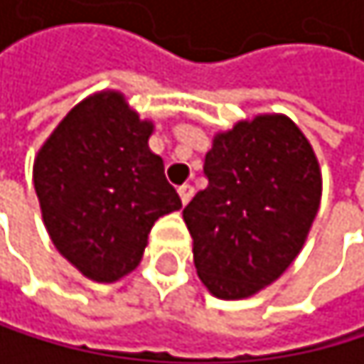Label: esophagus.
Masks as SVG:
<instances>
[{"mask_svg":"<svg viewBox=\"0 0 364 364\" xmlns=\"http://www.w3.org/2000/svg\"><path fill=\"white\" fill-rule=\"evenodd\" d=\"M178 196H181V203L188 205L192 200V196H194V188L190 183H183V186L178 188Z\"/></svg>","mask_w":364,"mask_h":364,"instance_id":"1","label":"esophagus"}]
</instances>
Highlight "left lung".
<instances>
[{
	"label": "left lung",
	"instance_id": "left-lung-1",
	"mask_svg": "<svg viewBox=\"0 0 364 364\" xmlns=\"http://www.w3.org/2000/svg\"><path fill=\"white\" fill-rule=\"evenodd\" d=\"M207 188L183 209L194 267L218 299L251 297L295 259L316 216L321 172L284 115L240 122L205 155Z\"/></svg>",
	"mask_w": 364,
	"mask_h": 364
}]
</instances>
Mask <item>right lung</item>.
Listing matches in <instances>:
<instances>
[{
    "mask_svg": "<svg viewBox=\"0 0 364 364\" xmlns=\"http://www.w3.org/2000/svg\"><path fill=\"white\" fill-rule=\"evenodd\" d=\"M150 133L119 93H97L67 113L36 155L34 190L50 237L89 279L131 273L155 220L181 207Z\"/></svg>",
    "mask_w": 364,
    "mask_h": 364,
    "instance_id": "add662e5",
    "label": "right lung"
}]
</instances>
